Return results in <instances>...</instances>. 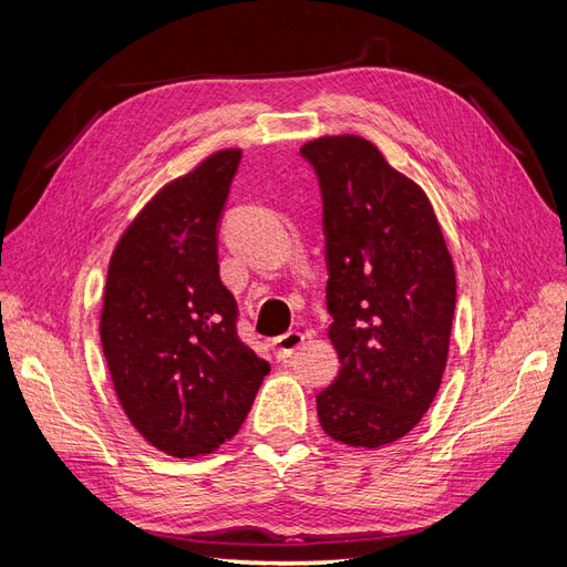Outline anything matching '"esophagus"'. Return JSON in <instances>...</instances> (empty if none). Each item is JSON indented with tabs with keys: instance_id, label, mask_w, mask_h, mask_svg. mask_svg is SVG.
Instances as JSON below:
<instances>
[{
	"instance_id": "esophagus-1",
	"label": "esophagus",
	"mask_w": 567,
	"mask_h": 567,
	"mask_svg": "<svg viewBox=\"0 0 567 567\" xmlns=\"http://www.w3.org/2000/svg\"><path fill=\"white\" fill-rule=\"evenodd\" d=\"M305 342V333L300 331H288L284 336L277 338V359H281V362H286V359L293 357Z\"/></svg>"
}]
</instances>
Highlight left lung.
<instances>
[{
  "label": "left lung",
  "mask_w": 567,
  "mask_h": 567,
  "mask_svg": "<svg viewBox=\"0 0 567 567\" xmlns=\"http://www.w3.org/2000/svg\"><path fill=\"white\" fill-rule=\"evenodd\" d=\"M326 236L329 338L338 379L317 394L323 433L375 450L431 409L447 367L456 305L452 255L423 188L364 136L307 142Z\"/></svg>",
  "instance_id": "1"
}]
</instances>
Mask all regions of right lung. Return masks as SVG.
I'll return each instance as SVG.
<instances>
[{
  "mask_svg": "<svg viewBox=\"0 0 567 567\" xmlns=\"http://www.w3.org/2000/svg\"><path fill=\"white\" fill-rule=\"evenodd\" d=\"M241 151L225 148L165 184L120 236L101 346L120 406L153 447L200 456L231 440L269 364L236 333L219 279L217 227Z\"/></svg>",
  "mask_w": 567,
  "mask_h": 567,
  "instance_id": "1",
  "label": "right lung"
}]
</instances>
